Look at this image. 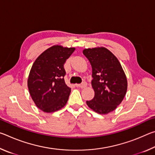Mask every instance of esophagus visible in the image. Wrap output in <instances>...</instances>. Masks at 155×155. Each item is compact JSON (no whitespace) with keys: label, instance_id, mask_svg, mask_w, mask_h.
I'll list each match as a JSON object with an SVG mask.
<instances>
[{"label":"esophagus","instance_id":"esophagus-1","mask_svg":"<svg viewBox=\"0 0 155 155\" xmlns=\"http://www.w3.org/2000/svg\"><path fill=\"white\" fill-rule=\"evenodd\" d=\"M86 86H87V83H86L85 81H84V82H83L82 83H81V84H76V87H80L81 89L85 88Z\"/></svg>","mask_w":155,"mask_h":155}]
</instances>
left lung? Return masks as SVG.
<instances>
[{
    "mask_svg": "<svg viewBox=\"0 0 155 155\" xmlns=\"http://www.w3.org/2000/svg\"><path fill=\"white\" fill-rule=\"evenodd\" d=\"M83 54L92 68L91 85L95 92L86 103L100 114H107L122 103L127 90V80L115 56L105 48L85 49Z\"/></svg>",
    "mask_w": 155,
    "mask_h": 155,
    "instance_id": "1",
    "label": "left lung"
}]
</instances>
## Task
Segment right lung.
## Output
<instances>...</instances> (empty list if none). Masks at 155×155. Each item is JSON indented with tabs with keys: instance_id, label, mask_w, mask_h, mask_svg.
I'll use <instances>...</instances> for the list:
<instances>
[{
	"instance_id": "1",
	"label": "right lung",
	"mask_w": 155,
	"mask_h": 155,
	"mask_svg": "<svg viewBox=\"0 0 155 155\" xmlns=\"http://www.w3.org/2000/svg\"><path fill=\"white\" fill-rule=\"evenodd\" d=\"M74 48L53 46L42 52L31 68L28 78L30 95L41 111L52 113L66 104L71 89L65 83L64 65Z\"/></svg>"
}]
</instances>
